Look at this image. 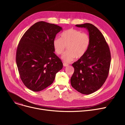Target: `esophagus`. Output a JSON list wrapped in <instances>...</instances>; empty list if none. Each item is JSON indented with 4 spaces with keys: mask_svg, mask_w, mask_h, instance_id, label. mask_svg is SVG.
<instances>
[{
    "mask_svg": "<svg viewBox=\"0 0 125 125\" xmlns=\"http://www.w3.org/2000/svg\"><path fill=\"white\" fill-rule=\"evenodd\" d=\"M68 64H67V63H63V66H68Z\"/></svg>",
    "mask_w": 125,
    "mask_h": 125,
    "instance_id": "34e87169",
    "label": "esophagus"
}]
</instances>
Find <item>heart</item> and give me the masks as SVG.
<instances>
[{
	"mask_svg": "<svg viewBox=\"0 0 125 125\" xmlns=\"http://www.w3.org/2000/svg\"><path fill=\"white\" fill-rule=\"evenodd\" d=\"M60 36V38L54 39L53 46L59 55L63 53L67 46L68 51L62 56L64 61L69 63L75 58L80 59L86 54L91 43V38L88 33L71 28L63 31Z\"/></svg>",
	"mask_w": 125,
	"mask_h": 125,
	"instance_id": "1",
	"label": "heart"
}]
</instances>
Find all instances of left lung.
<instances>
[{
    "label": "left lung",
    "mask_w": 125,
    "mask_h": 125,
    "mask_svg": "<svg viewBox=\"0 0 125 125\" xmlns=\"http://www.w3.org/2000/svg\"><path fill=\"white\" fill-rule=\"evenodd\" d=\"M75 26L88 29L91 43L86 54L72 64L74 71L70 82L78 92L89 95L99 90L106 80L111 62L110 52L102 33L94 25L85 23Z\"/></svg>",
    "instance_id": "obj_1"
}]
</instances>
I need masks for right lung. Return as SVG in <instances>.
I'll return each mask as SVG.
<instances>
[{"label":"right lung","mask_w":125,"mask_h":125,"mask_svg":"<svg viewBox=\"0 0 125 125\" xmlns=\"http://www.w3.org/2000/svg\"><path fill=\"white\" fill-rule=\"evenodd\" d=\"M62 30L57 25L40 21L33 25L21 38L16 63L20 77L29 89L39 92L47 88L63 68L53 46L56 34Z\"/></svg>","instance_id":"1"}]
</instances>
